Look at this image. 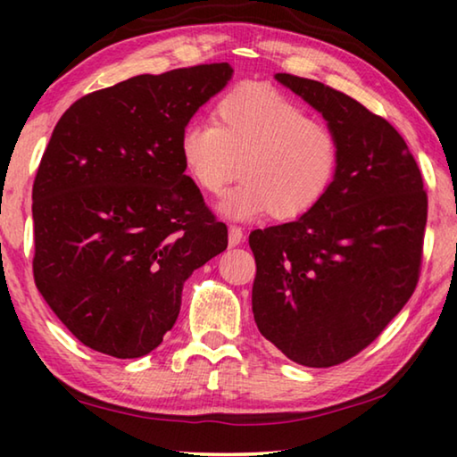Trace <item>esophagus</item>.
I'll return each mask as SVG.
<instances>
[{
	"mask_svg": "<svg viewBox=\"0 0 457 457\" xmlns=\"http://www.w3.org/2000/svg\"><path fill=\"white\" fill-rule=\"evenodd\" d=\"M228 242H229V247H236L244 242V231L242 228L237 226H229V234H228Z\"/></svg>",
	"mask_w": 457,
	"mask_h": 457,
	"instance_id": "esophagus-1",
	"label": "esophagus"
}]
</instances>
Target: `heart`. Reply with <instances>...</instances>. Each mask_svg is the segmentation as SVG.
Instances as JSON below:
<instances>
[{
    "label": "heart",
    "instance_id": "heart-1",
    "mask_svg": "<svg viewBox=\"0 0 457 457\" xmlns=\"http://www.w3.org/2000/svg\"><path fill=\"white\" fill-rule=\"evenodd\" d=\"M213 120L183 127L179 157L189 179L212 195L237 171L244 177L220 201L228 218L268 212L276 220H296L330 191L340 161L337 135L280 92L244 84L220 98Z\"/></svg>",
    "mask_w": 457,
    "mask_h": 457
}]
</instances>
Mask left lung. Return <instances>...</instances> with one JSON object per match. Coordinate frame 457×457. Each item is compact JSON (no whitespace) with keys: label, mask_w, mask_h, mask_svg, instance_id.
Wrapping results in <instances>:
<instances>
[{"label":"left lung","mask_w":457,"mask_h":457,"mask_svg":"<svg viewBox=\"0 0 457 457\" xmlns=\"http://www.w3.org/2000/svg\"><path fill=\"white\" fill-rule=\"evenodd\" d=\"M276 80L338 138L330 191L296 221L253 229L252 311L262 337L304 367H332L381 335L420 280L428 193L409 146L385 119L322 82Z\"/></svg>","instance_id":"1"}]
</instances>
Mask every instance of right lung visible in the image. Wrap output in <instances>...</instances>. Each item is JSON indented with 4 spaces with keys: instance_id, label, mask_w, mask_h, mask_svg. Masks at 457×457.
Returning <instances> with one entry per match:
<instances>
[{
    "instance_id": "1",
    "label": "right lung",
    "mask_w": 457,
    "mask_h": 457,
    "mask_svg": "<svg viewBox=\"0 0 457 457\" xmlns=\"http://www.w3.org/2000/svg\"><path fill=\"white\" fill-rule=\"evenodd\" d=\"M228 62L141 74L82 96L54 129L32 189L34 280L92 351L137 359L163 343L193 270L228 247L179 157Z\"/></svg>"
}]
</instances>
